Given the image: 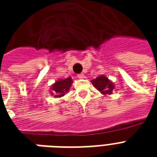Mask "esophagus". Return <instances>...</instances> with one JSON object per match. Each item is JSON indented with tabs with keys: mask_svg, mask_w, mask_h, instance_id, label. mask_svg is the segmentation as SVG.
<instances>
[{
	"mask_svg": "<svg viewBox=\"0 0 157 157\" xmlns=\"http://www.w3.org/2000/svg\"><path fill=\"white\" fill-rule=\"evenodd\" d=\"M77 77H78L79 79H83L84 77H85V75H84L83 73H80L77 75Z\"/></svg>",
	"mask_w": 157,
	"mask_h": 157,
	"instance_id": "esophagus-1",
	"label": "esophagus"
}]
</instances>
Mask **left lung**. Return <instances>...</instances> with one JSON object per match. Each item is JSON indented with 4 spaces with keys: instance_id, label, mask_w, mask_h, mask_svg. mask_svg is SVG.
Segmentation results:
<instances>
[{
    "instance_id": "obj_1",
    "label": "left lung",
    "mask_w": 157,
    "mask_h": 157,
    "mask_svg": "<svg viewBox=\"0 0 157 157\" xmlns=\"http://www.w3.org/2000/svg\"><path fill=\"white\" fill-rule=\"evenodd\" d=\"M91 83L103 95L112 94V91L115 89V85L113 82L103 75L92 80Z\"/></svg>"
}]
</instances>
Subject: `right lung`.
Returning <instances> with one entry per match:
<instances>
[{"instance_id":"obj_1","label":"right lung","mask_w":157,"mask_h":157,"mask_svg":"<svg viewBox=\"0 0 157 157\" xmlns=\"http://www.w3.org/2000/svg\"><path fill=\"white\" fill-rule=\"evenodd\" d=\"M73 83L71 77L66 79H59L53 84L50 88V93L54 98H61L65 95V94L70 90L71 84Z\"/></svg>"}]
</instances>
